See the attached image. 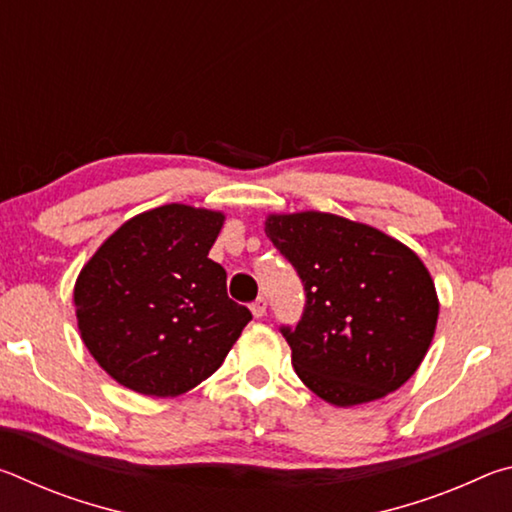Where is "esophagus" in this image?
<instances>
[{
  "label": "esophagus",
  "instance_id": "esophagus-1",
  "mask_svg": "<svg viewBox=\"0 0 512 512\" xmlns=\"http://www.w3.org/2000/svg\"><path fill=\"white\" fill-rule=\"evenodd\" d=\"M250 311H253L255 318H262L266 314V298H257L253 305H250Z\"/></svg>",
  "mask_w": 512,
  "mask_h": 512
}]
</instances>
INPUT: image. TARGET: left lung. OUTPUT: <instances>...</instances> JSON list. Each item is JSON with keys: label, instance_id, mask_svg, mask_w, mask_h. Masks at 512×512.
I'll use <instances>...</instances> for the list:
<instances>
[{"label": "left lung", "instance_id": "obj_1", "mask_svg": "<svg viewBox=\"0 0 512 512\" xmlns=\"http://www.w3.org/2000/svg\"><path fill=\"white\" fill-rule=\"evenodd\" d=\"M264 230L305 284L302 320L282 327L302 384L334 406L404 386L429 352L440 311L422 259L372 225L327 212H273Z\"/></svg>", "mask_w": 512, "mask_h": 512}]
</instances>
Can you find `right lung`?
Instances as JSON below:
<instances>
[{
    "mask_svg": "<svg viewBox=\"0 0 512 512\" xmlns=\"http://www.w3.org/2000/svg\"><path fill=\"white\" fill-rule=\"evenodd\" d=\"M225 214L169 203L128 219L74 284L94 361L131 391L176 397L214 375L253 318L225 291L210 248Z\"/></svg>",
    "mask_w": 512,
    "mask_h": 512,
    "instance_id": "1",
    "label": "right lung"
}]
</instances>
